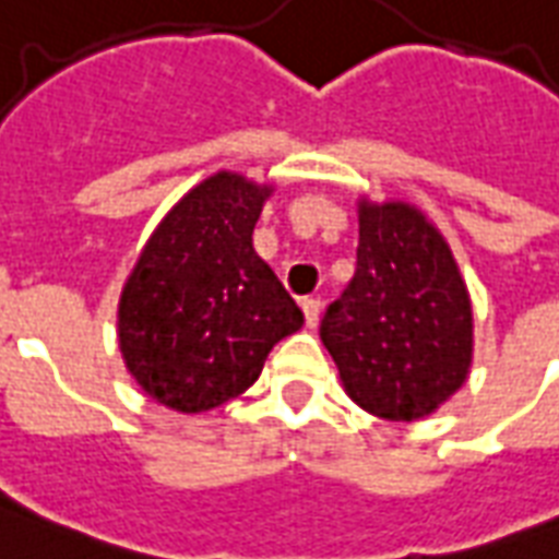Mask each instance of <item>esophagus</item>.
<instances>
[{
	"label": "esophagus",
	"instance_id": "1",
	"mask_svg": "<svg viewBox=\"0 0 559 559\" xmlns=\"http://www.w3.org/2000/svg\"><path fill=\"white\" fill-rule=\"evenodd\" d=\"M301 313H305L307 328H316V324H319V316H322V301H319V298H305V301H301Z\"/></svg>",
	"mask_w": 559,
	"mask_h": 559
}]
</instances>
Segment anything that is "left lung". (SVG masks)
Wrapping results in <instances>:
<instances>
[{"instance_id":"1","label":"left lung","mask_w":559,"mask_h":559,"mask_svg":"<svg viewBox=\"0 0 559 559\" xmlns=\"http://www.w3.org/2000/svg\"><path fill=\"white\" fill-rule=\"evenodd\" d=\"M357 214V272L328 307L322 342L357 406L385 420H420L467 382V284L420 209L359 197Z\"/></svg>"}]
</instances>
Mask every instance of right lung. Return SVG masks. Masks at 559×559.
I'll list each match as a JSON object with an SVG mask.
<instances>
[{
	"mask_svg": "<svg viewBox=\"0 0 559 559\" xmlns=\"http://www.w3.org/2000/svg\"><path fill=\"white\" fill-rule=\"evenodd\" d=\"M272 186L217 170L153 228L118 298L127 371L162 406L200 415L243 394L305 324L252 246Z\"/></svg>",
	"mask_w": 559,
	"mask_h": 559,
	"instance_id": "1",
	"label": "right lung"
}]
</instances>
